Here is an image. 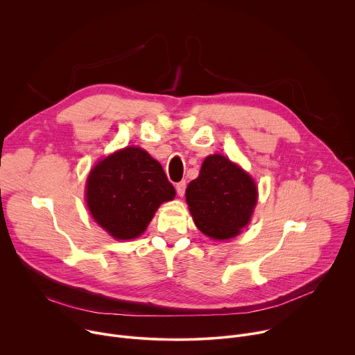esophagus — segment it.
Returning <instances> with one entry per match:
<instances>
[{
    "label": "esophagus",
    "instance_id": "1",
    "mask_svg": "<svg viewBox=\"0 0 355 355\" xmlns=\"http://www.w3.org/2000/svg\"><path fill=\"white\" fill-rule=\"evenodd\" d=\"M185 188H187V182H185V181H181V182H178V184L175 185L177 193H178L180 196H184V193H185Z\"/></svg>",
    "mask_w": 355,
    "mask_h": 355
}]
</instances>
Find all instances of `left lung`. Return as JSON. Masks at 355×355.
I'll list each match as a JSON object with an SVG mask.
<instances>
[{"label": "left lung", "mask_w": 355, "mask_h": 355, "mask_svg": "<svg viewBox=\"0 0 355 355\" xmlns=\"http://www.w3.org/2000/svg\"><path fill=\"white\" fill-rule=\"evenodd\" d=\"M196 227L215 240L236 237L257 204L254 180L222 155L208 156L185 191Z\"/></svg>", "instance_id": "8db88e82"}]
</instances>
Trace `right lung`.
<instances>
[{"instance_id":"add662e5","label":"right lung","mask_w":355,"mask_h":355,"mask_svg":"<svg viewBox=\"0 0 355 355\" xmlns=\"http://www.w3.org/2000/svg\"><path fill=\"white\" fill-rule=\"evenodd\" d=\"M162 164L140 147H125L98 162L85 187L94 220L116 240L140 236L163 202L174 199Z\"/></svg>"}]
</instances>
